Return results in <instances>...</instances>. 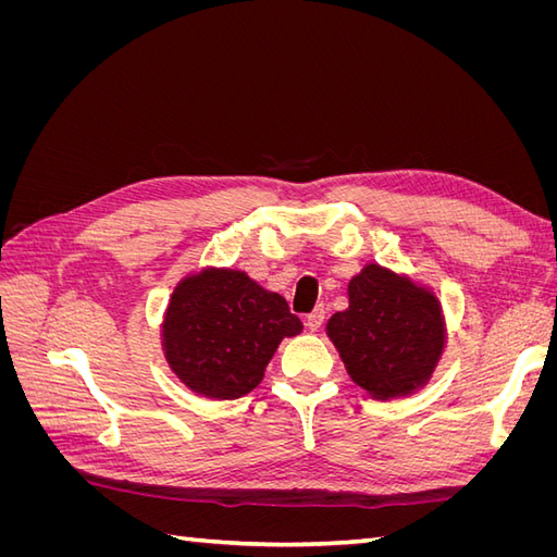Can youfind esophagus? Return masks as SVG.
<instances>
[{
    "instance_id": "34e87169",
    "label": "esophagus",
    "mask_w": 557,
    "mask_h": 557,
    "mask_svg": "<svg viewBox=\"0 0 557 557\" xmlns=\"http://www.w3.org/2000/svg\"><path fill=\"white\" fill-rule=\"evenodd\" d=\"M323 320H325V309H323V307H315V309L307 315V327H309L311 332H318L320 325H323Z\"/></svg>"
}]
</instances>
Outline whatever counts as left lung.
Listing matches in <instances>:
<instances>
[{
  "mask_svg": "<svg viewBox=\"0 0 557 557\" xmlns=\"http://www.w3.org/2000/svg\"><path fill=\"white\" fill-rule=\"evenodd\" d=\"M325 332L352 383L381 401L425 387L448 339L430 285L376 262L348 281V309L336 311Z\"/></svg>",
  "mask_w": 557,
  "mask_h": 557,
  "instance_id": "1",
  "label": "left lung"
}]
</instances>
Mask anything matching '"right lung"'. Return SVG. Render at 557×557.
I'll return each instance as SVG.
<instances>
[{
  "label": "right lung",
  "mask_w": 557,
  "mask_h": 557,
  "mask_svg": "<svg viewBox=\"0 0 557 557\" xmlns=\"http://www.w3.org/2000/svg\"><path fill=\"white\" fill-rule=\"evenodd\" d=\"M305 325L278 293L242 269L205 267L172 290L160 344L172 374L199 397L237 399L264 379L285 336Z\"/></svg>",
  "instance_id": "1"
}]
</instances>
